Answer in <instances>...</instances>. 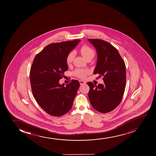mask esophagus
Returning <instances> with one entry per match:
<instances>
[{
	"instance_id": "obj_1",
	"label": "esophagus",
	"mask_w": 156,
	"mask_h": 156,
	"mask_svg": "<svg viewBox=\"0 0 156 156\" xmlns=\"http://www.w3.org/2000/svg\"><path fill=\"white\" fill-rule=\"evenodd\" d=\"M79 82H80V85L84 84H85V83H86V82H85V81H81V80H80V81H79Z\"/></svg>"
}]
</instances>
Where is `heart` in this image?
Listing matches in <instances>:
<instances>
[{"mask_svg":"<svg viewBox=\"0 0 156 156\" xmlns=\"http://www.w3.org/2000/svg\"><path fill=\"white\" fill-rule=\"evenodd\" d=\"M81 55L83 56L86 60L87 59L93 58L95 56V51L93 49L87 45H83L80 50ZM74 54L73 52H71L68 54L66 58V63L70 65L73 60ZM88 71L85 69H77L74 72V74L80 78H84L86 75L88 73Z\"/></svg>","mask_w":156,"mask_h":156,"instance_id":"1","label":"heart"}]
</instances>
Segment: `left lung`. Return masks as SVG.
<instances>
[{
	"instance_id": "1",
	"label": "left lung",
	"mask_w": 156,
	"mask_h": 156,
	"mask_svg": "<svg viewBox=\"0 0 156 156\" xmlns=\"http://www.w3.org/2000/svg\"><path fill=\"white\" fill-rule=\"evenodd\" d=\"M97 53L94 74L102 76L104 84L87 83L90 86L88 98L92 107L101 113L109 112L122 100L126 85V66L118 50L107 41L88 39Z\"/></svg>"
}]
</instances>
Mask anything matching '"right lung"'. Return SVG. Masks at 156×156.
<instances>
[{"label":"right lung","instance_id":"obj_1","mask_svg":"<svg viewBox=\"0 0 156 156\" xmlns=\"http://www.w3.org/2000/svg\"><path fill=\"white\" fill-rule=\"evenodd\" d=\"M80 40L52 43L36 55L30 68V77L33 95L38 104L50 115L60 116L71 109L80 86L72 80L59 84L68 69L66 58Z\"/></svg>","mask_w":156,"mask_h":156}]
</instances>
